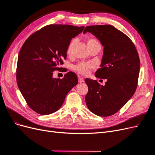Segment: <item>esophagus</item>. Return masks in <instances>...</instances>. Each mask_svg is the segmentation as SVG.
I'll return each instance as SVG.
<instances>
[{
    "mask_svg": "<svg viewBox=\"0 0 155 155\" xmlns=\"http://www.w3.org/2000/svg\"><path fill=\"white\" fill-rule=\"evenodd\" d=\"M79 83H83L84 82V79L83 78L79 77Z\"/></svg>",
    "mask_w": 155,
    "mask_h": 155,
    "instance_id": "esophagus-1",
    "label": "esophagus"
}]
</instances>
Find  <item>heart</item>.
Wrapping results in <instances>:
<instances>
[{"instance_id": "obj_1", "label": "heart", "mask_w": 155, "mask_h": 155, "mask_svg": "<svg viewBox=\"0 0 155 155\" xmlns=\"http://www.w3.org/2000/svg\"><path fill=\"white\" fill-rule=\"evenodd\" d=\"M87 45H88V47L91 46H96V45L100 46L99 42H98L96 39H93V38L88 39ZM72 45H73V41H72L68 46V48H67L68 54H69L70 52H71ZM94 67V64L91 62H80L78 63L76 65H75L74 68L75 69V70H76L78 72L83 75H86L88 74L90 70L93 68Z\"/></svg>"}]
</instances>
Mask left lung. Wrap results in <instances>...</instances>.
I'll use <instances>...</instances> for the list:
<instances>
[{
  "label": "left lung",
  "instance_id": "1",
  "mask_svg": "<svg viewBox=\"0 0 155 155\" xmlns=\"http://www.w3.org/2000/svg\"><path fill=\"white\" fill-rule=\"evenodd\" d=\"M87 32L94 35L104 46L100 68L95 76L107 79L104 86L96 80L85 79L88 88L87 106L97 116H111L134 95L140 68L139 56L132 41L114 26H88L83 34Z\"/></svg>",
  "mask_w": 155,
  "mask_h": 155
}]
</instances>
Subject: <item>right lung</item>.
I'll list each match as a JSON object with an SVG mask.
<instances>
[{
	"mask_svg": "<svg viewBox=\"0 0 155 155\" xmlns=\"http://www.w3.org/2000/svg\"><path fill=\"white\" fill-rule=\"evenodd\" d=\"M84 28L50 25L35 32L23 44L18 56L17 82L27 104L37 113L48 115L59 110L78 83L72 72L61 79L54 78L53 72L63 64L70 41Z\"/></svg>",
	"mask_w": 155,
	"mask_h": 155,
	"instance_id": "add662e5",
	"label": "right lung"
}]
</instances>
